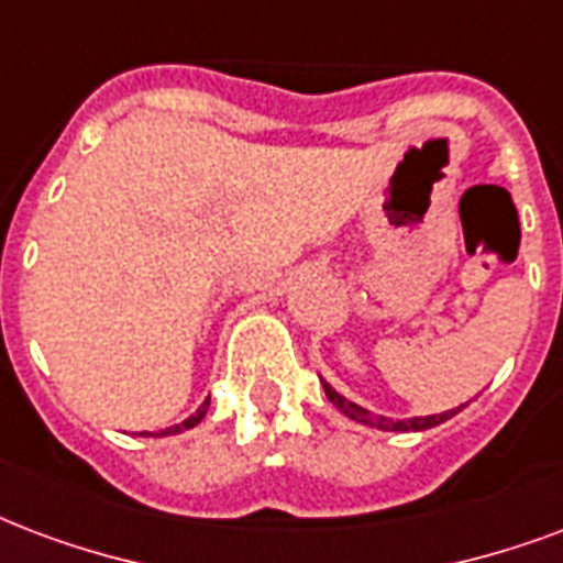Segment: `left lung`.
Returning <instances> with one entry per match:
<instances>
[{"mask_svg": "<svg viewBox=\"0 0 563 563\" xmlns=\"http://www.w3.org/2000/svg\"><path fill=\"white\" fill-rule=\"evenodd\" d=\"M321 386H324V393H328L330 405L339 407V413H345L349 419H354V422L360 424H368V428H377V431H428V428L443 424L445 419H452L454 413H461L463 407H466L461 405L457 410H445V413L434 416H413V419H386V416H375L372 410H366V407H360L354 405V401H349L345 396H339L328 380H321Z\"/></svg>", "mask_w": 563, "mask_h": 563, "instance_id": "left-lung-1", "label": "left lung"}]
</instances>
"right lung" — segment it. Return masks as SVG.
<instances>
[{"mask_svg": "<svg viewBox=\"0 0 563 563\" xmlns=\"http://www.w3.org/2000/svg\"><path fill=\"white\" fill-rule=\"evenodd\" d=\"M206 410H209V398H206L203 407H200V410H197L195 416H188L186 422L174 424V428H165V431H158V434H144V437H170V434H183V431H188V428H195V424L200 422V419H203Z\"/></svg>", "mask_w": 563, "mask_h": 563, "instance_id": "add662e5", "label": "right lung"}]
</instances>
